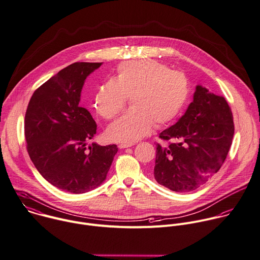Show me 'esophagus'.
Returning <instances> with one entry per match:
<instances>
[{"instance_id": "obj_1", "label": "esophagus", "mask_w": 260, "mask_h": 260, "mask_svg": "<svg viewBox=\"0 0 260 260\" xmlns=\"http://www.w3.org/2000/svg\"><path fill=\"white\" fill-rule=\"evenodd\" d=\"M133 146V144H119L118 145V147L120 148V149H125V148H128V147H132Z\"/></svg>"}]
</instances>
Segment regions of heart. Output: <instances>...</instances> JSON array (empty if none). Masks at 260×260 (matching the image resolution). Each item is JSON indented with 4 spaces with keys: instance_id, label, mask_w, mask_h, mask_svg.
I'll return each instance as SVG.
<instances>
[{
    "instance_id": "heart-1",
    "label": "heart",
    "mask_w": 260,
    "mask_h": 260,
    "mask_svg": "<svg viewBox=\"0 0 260 260\" xmlns=\"http://www.w3.org/2000/svg\"><path fill=\"white\" fill-rule=\"evenodd\" d=\"M191 95L187 76L155 60L121 63L114 78L101 83L94 96L99 115L109 120L118 115L131 98L127 112L107 129L115 142L134 143L147 136L153 125L161 126L179 116Z\"/></svg>"
}]
</instances>
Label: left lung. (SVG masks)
Instances as JSON below:
<instances>
[{
	"label": "left lung",
	"mask_w": 260,
	"mask_h": 260,
	"mask_svg": "<svg viewBox=\"0 0 260 260\" xmlns=\"http://www.w3.org/2000/svg\"><path fill=\"white\" fill-rule=\"evenodd\" d=\"M234 132L233 113L225 99L197 85L186 113L159 135L169 143L156 145L155 180L178 193L198 189L222 166Z\"/></svg>",
	"instance_id": "left-lung-1"
}]
</instances>
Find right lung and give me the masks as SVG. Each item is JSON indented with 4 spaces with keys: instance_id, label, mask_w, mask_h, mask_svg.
<instances>
[{
    "instance_id": "1",
    "label": "right lung",
    "mask_w": 260,
    "mask_h": 260,
    "mask_svg": "<svg viewBox=\"0 0 260 260\" xmlns=\"http://www.w3.org/2000/svg\"><path fill=\"white\" fill-rule=\"evenodd\" d=\"M102 65L75 62L38 88L28 103L24 136L28 155L50 184L73 194L89 192L106 179L116 145L88 146L97 133L91 113L79 106L84 80Z\"/></svg>"
}]
</instances>
